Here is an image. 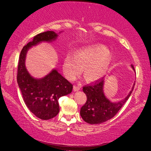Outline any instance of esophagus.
<instances>
[{"label":"esophagus","mask_w":151,"mask_h":151,"mask_svg":"<svg viewBox=\"0 0 151 151\" xmlns=\"http://www.w3.org/2000/svg\"><path fill=\"white\" fill-rule=\"evenodd\" d=\"M80 86H73V91H78L80 90Z\"/></svg>","instance_id":"34e87169"}]
</instances>
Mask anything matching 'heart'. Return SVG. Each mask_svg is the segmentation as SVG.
<instances>
[{
    "label": "heart",
    "mask_w": 151,
    "mask_h": 151,
    "mask_svg": "<svg viewBox=\"0 0 151 151\" xmlns=\"http://www.w3.org/2000/svg\"><path fill=\"white\" fill-rule=\"evenodd\" d=\"M112 60V53L101 45H93L78 49L74 55L67 54L63 61L64 73L73 80L82 69V76L87 82H96L106 74Z\"/></svg>",
    "instance_id": "obj_1"
}]
</instances>
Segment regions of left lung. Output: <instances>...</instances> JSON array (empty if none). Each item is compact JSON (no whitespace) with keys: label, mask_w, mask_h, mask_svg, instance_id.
<instances>
[{"label":"left lung","mask_w":151,"mask_h":151,"mask_svg":"<svg viewBox=\"0 0 151 151\" xmlns=\"http://www.w3.org/2000/svg\"><path fill=\"white\" fill-rule=\"evenodd\" d=\"M131 67L135 71L133 65ZM104 84L103 78L93 84L84 86L82 89L87 100L80 109V115L84 121L91 124L103 123L114 117L129 98L135 86L134 83L131 91L124 99L112 102L105 96Z\"/></svg>","instance_id":"obj_1"}]
</instances>
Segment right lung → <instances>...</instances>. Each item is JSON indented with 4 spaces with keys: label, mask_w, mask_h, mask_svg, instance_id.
I'll list each match as a JSON object with an SVG mask.
<instances>
[{
    "label": "right lung",
    "mask_w": 151,
    "mask_h": 151,
    "mask_svg": "<svg viewBox=\"0 0 151 151\" xmlns=\"http://www.w3.org/2000/svg\"><path fill=\"white\" fill-rule=\"evenodd\" d=\"M58 36V35L52 31L35 36L33 40L22 48L18 60L17 82L24 103L31 112L44 120L53 118L58 114L59 98L71 93L73 85L56 69H53L42 78H33L27 70L25 58L31 47L42 42H52Z\"/></svg>",
    "instance_id": "add662e5"
}]
</instances>
